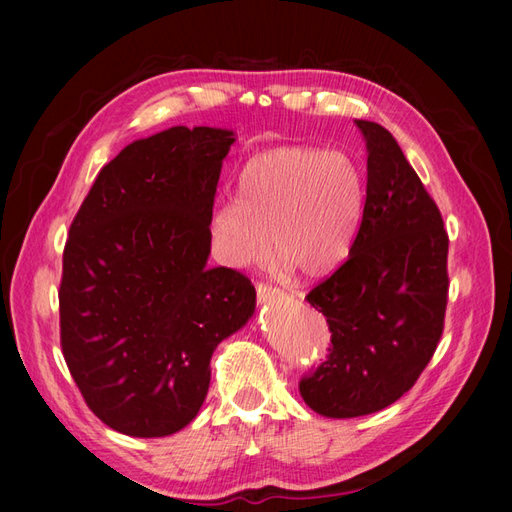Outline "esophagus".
I'll list each match as a JSON object with an SVG mask.
<instances>
[{
    "instance_id": "1",
    "label": "esophagus",
    "mask_w": 512,
    "mask_h": 512,
    "mask_svg": "<svg viewBox=\"0 0 512 512\" xmlns=\"http://www.w3.org/2000/svg\"><path fill=\"white\" fill-rule=\"evenodd\" d=\"M256 294H258V301H260V303H267V301H271V299H275V297H280L282 290L271 286V284L260 282V284H256Z\"/></svg>"
}]
</instances>
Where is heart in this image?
Returning a JSON list of instances; mask_svg holds the SVG:
<instances>
[{
	"instance_id": "b5f03b06",
	"label": "heart",
	"mask_w": 512,
	"mask_h": 512,
	"mask_svg": "<svg viewBox=\"0 0 512 512\" xmlns=\"http://www.w3.org/2000/svg\"><path fill=\"white\" fill-rule=\"evenodd\" d=\"M228 198L209 213L213 252L245 269L271 254L307 277L331 271L350 250L363 213V179L350 158L312 147H280L245 164Z\"/></svg>"
}]
</instances>
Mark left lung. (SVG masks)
<instances>
[{
  "label": "left lung",
  "instance_id": "left-lung-1",
  "mask_svg": "<svg viewBox=\"0 0 512 512\" xmlns=\"http://www.w3.org/2000/svg\"><path fill=\"white\" fill-rule=\"evenodd\" d=\"M367 141V194L348 258L307 301L327 318V361L299 382L314 412L352 418L408 393L444 331L448 235L436 200L380 123Z\"/></svg>",
  "mask_w": 512,
  "mask_h": 512
}]
</instances>
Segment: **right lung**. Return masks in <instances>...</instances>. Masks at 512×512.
<instances>
[{"mask_svg": "<svg viewBox=\"0 0 512 512\" xmlns=\"http://www.w3.org/2000/svg\"><path fill=\"white\" fill-rule=\"evenodd\" d=\"M220 128L177 126L102 166L70 224L59 339L89 410L134 438H162L198 414L211 356L256 307L247 277L207 267Z\"/></svg>", "mask_w": 512, "mask_h": 512, "instance_id": "right-lung-1", "label": "right lung"}]
</instances>
